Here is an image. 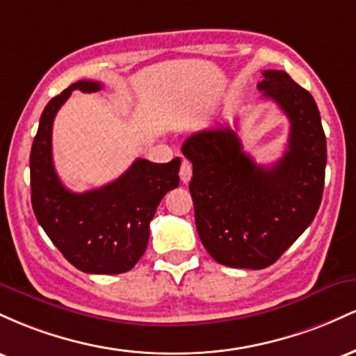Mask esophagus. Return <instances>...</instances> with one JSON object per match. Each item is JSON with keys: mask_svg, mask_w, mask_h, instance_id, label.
Returning a JSON list of instances; mask_svg holds the SVG:
<instances>
[{"mask_svg": "<svg viewBox=\"0 0 356 356\" xmlns=\"http://www.w3.org/2000/svg\"><path fill=\"white\" fill-rule=\"evenodd\" d=\"M181 181L184 182V184H187L191 181V177H192V165H191V162L189 161H182V164H181Z\"/></svg>", "mask_w": 356, "mask_h": 356, "instance_id": "esophagus-1", "label": "esophagus"}]
</instances>
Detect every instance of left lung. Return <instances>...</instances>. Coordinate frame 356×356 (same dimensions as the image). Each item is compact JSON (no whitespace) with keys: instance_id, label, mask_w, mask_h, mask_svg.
Here are the masks:
<instances>
[{"instance_id":"1","label":"left lung","mask_w":356,"mask_h":356,"mask_svg":"<svg viewBox=\"0 0 356 356\" xmlns=\"http://www.w3.org/2000/svg\"><path fill=\"white\" fill-rule=\"evenodd\" d=\"M257 88L289 118L288 150L257 165L231 127L192 134L182 154L192 162L189 191L204 248L229 268L271 266L313 222L321 204L326 137L308 90L286 72H263Z\"/></svg>"}]
</instances>
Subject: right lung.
<instances>
[{"instance_id":"add662e5","label":"right lung","mask_w":356,"mask_h":356,"mask_svg":"<svg viewBox=\"0 0 356 356\" xmlns=\"http://www.w3.org/2000/svg\"><path fill=\"white\" fill-rule=\"evenodd\" d=\"M99 81L80 80L48 102L31 145V206L36 220L68 263L90 275H120L137 264L149 243L159 202L179 186L181 159L154 164L137 159L100 189L72 192L53 167L51 129L73 90L99 92Z\"/></svg>"}]
</instances>
